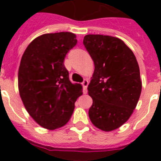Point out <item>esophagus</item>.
Masks as SVG:
<instances>
[{"instance_id":"obj_1","label":"esophagus","mask_w":161,"mask_h":161,"mask_svg":"<svg viewBox=\"0 0 161 161\" xmlns=\"http://www.w3.org/2000/svg\"><path fill=\"white\" fill-rule=\"evenodd\" d=\"M82 85H83V93H87V88H88V81L87 79H84L82 83Z\"/></svg>"}]
</instances>
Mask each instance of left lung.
<instances>
[{
  "label": "left lung",
  "instance_id": "left-lung-1",
  "mask_svg": "<svg viewBox=\"0 0 161 161\" xmlns=\"http://www.w3.org/2000/svg\"><path fill=\"white\" fill-rule=\"evenodd\" d=\"M83 45L95 67L88 87L93 98L88 116L97 128L112 131L137 105L142 88L139 64L130 47L114 36L86 35Z\"/></svg>",
  "mask_w": 161,
  "mask_h": 161
}]
</instances>
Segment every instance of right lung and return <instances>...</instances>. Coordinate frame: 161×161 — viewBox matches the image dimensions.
Instances as JSON below:
<instances>
[{"label":"right lung","instance_id":"right-lung-1","mask_svg":"<svg viewBox=\"0 0 161 161\" xmlns=\"http://www.w3.org/2000/svg\"><path fill=\"white\" fill-rule=\"evenodd\" d=\"M78 40L72 32L43 34L29 44L18 71L19 93L26 111L42 127L55 130L70 119L82 86L73 84L64 58Z\"/></svg>","mask_w":161,"mask_h":161}]
</instances>
